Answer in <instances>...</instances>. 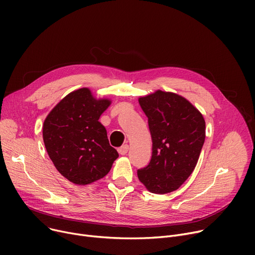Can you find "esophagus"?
Here are the masks:
<instances>
[{
    "label": "esophagus",
    "mask_w": 255,
    "mask_h": 255,
    "mask_svg": "<svg viewBox=\"0 0 255 255\" xmlns=\"http://www.w3.org/2000/svg\"><path fill=\"white\" fill-rule=\"evenodd\" d=\"M128 150H129V145L128 144H123L122 146H120V148L118 149V152L121 155H125V154H127Z\"/></svg>",
    "instance_id": "obj_1"
}]
</instances>
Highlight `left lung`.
Instances as JSON below:
<instances>
[{
  "mask_svg": "<svg viewBox=\"0 0 255 255\" xmlns=\"http://www.w3.org/2000/svg\"><path fill=\"white\" fill-rule=\"evenodd\" d=\"M148 117L152 136L150 163L137 170L149 191L177 190L194 170L206 138V122L199 111L175 93L156 91L138 99Z\"/></svg>",
  "mask_w": 255,
  "mask_h": 255,
  "instance_id": "obj_1",
  "label": "left lung"
}]
</instances>
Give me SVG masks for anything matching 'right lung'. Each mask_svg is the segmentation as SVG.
Segmentation results:
<instances>
[{
	"mask_svg": "<svg viewBox=\"0 0 255 255\" xmlns=\"http://www.w3.org/2000/svg\"><path fill=\"white\" fill-rule=\"evenodd\" d=\"M111 103L82 88L64 97L44 121L47 154L61 175L74 184L87 185L105 177L119 157L99 122Z\"/></svg>",
	"mask_w": 255,
	"mask_h": 255,
	"instance_id": "1",
	"label": "right lung"
}]
</instances>
